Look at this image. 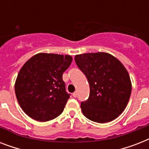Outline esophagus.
<instances>
[{
	"instance_id": "obj_1",
	"label": "esophagus",
	"mask_w": 149,
	"mask_h": 149,
	"mask_svg": "<svg viewBox=\"0 0 149 149\" xmlns=\"http://www.w3.org/2000/svg\"><path fill=\"white\" fill-rule=\"evenodd\" d=\"M72 96H73L74 97H77V91H75L74 93H72Z\"/></svg>"
}]
</instances>
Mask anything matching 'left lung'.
<instances>
[{"label": "left lung", "instance_id": "obj_1", "mask_svg": "<svg viewBox=\"0 0 149 149\" xmlns=\"http://www.w3.org/2000/svg\"><path fill=\"white\" fill-rule=\"evenodd\" d=\"M75 62L90 84L88 100L80 106L84 116L97 123L114 120L124 111L132 93L127 70L107 52L77 55Z\"/></svg>", "mask_w": 149, "mask_h": 149}]
</instances>
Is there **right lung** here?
I'll return each mask as SVG.
<instances>
[{
  "label": "right lung",
  "mask_w": 149,
  "mask_h": 149,
  "mask_svg": "<svg viewBox=\"0 0 149 149\" xmlns=\"http://www.w3.org/2000/svg\"><path fill=\"white\" fill-rule=\"evenodd\" d=\"M72 60L68 55L38 53L23 65L15 90L18 104L27 115L44 122L62 113L70 96L65 91L63 74Z\"/></svg>",
  "instance_id": "obj_1"
}]
</instances>
